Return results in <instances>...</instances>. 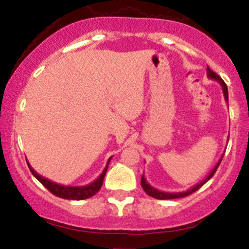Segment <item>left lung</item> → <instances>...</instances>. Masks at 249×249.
Returning a JSON list of instances; mask_svg holds the SVG:
<instances>
[{
    "mask_svg": "<svg viewBox=\"0 0 249 249\" xmlns=\"http://www.w3.org/2000/svg\"><path fill=\"white\" fill-rule=\"evenodd\" d=\"M207 75H208V78H209V79H212V80L218 81V83L220 84L221 88H223L224 97H225L226 103H228V105H229V92H228V86H226V84L224 83L223 79H221L220 76L218 75V74L214 73V71H212V69L209 68V67H208V68H207ZM223 157H224V156H223ZM223 157H221V158L219 159V161H218V163H216V165L214 166L213 170H212L211 173H209V175L207 176V178H204L203 181H201V182H199V183H197V185H195L194 187H192V189L187 190V191H183V192H163V191H159V190L154 189V187H152V186L149 185L148 182H147L146 178H144V176H143V175H142V178H141V185H142V189L144 190V192H146V194L148 195V196L153 197V198H157V199H174V198H181V197L189 196V195L194 194L195 191H197V190H198V189H201L202 186H203L204 183H206L207 181H208L209 178H211L212 176H213L214 174H215L216 169H218V166H219V164H220V161H221V159H223Z\"/></svg>",
    "mask_w": 249,
    "mask_h": 249,
    "instance_id": "left-lung-1",
    "label": "left lung"
}]
</instances>
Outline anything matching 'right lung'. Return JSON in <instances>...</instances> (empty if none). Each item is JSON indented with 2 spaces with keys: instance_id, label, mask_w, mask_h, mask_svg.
<instances>
[{
  "instance_id": "obj_1",
  "label": "right lung",
  "mask_w": 249,
  "mask_h": 249,
  "mask_svg": "<svg viewBox=\"0 0 249 249\" xmlns=\"http://www.w3.org/2000/svg\"><path fill=\"white\" fill-rule=\"evenodd\" d=\"M110 159H112V157L108 159L107 165H106V168L103 169L102 174H101V175L98 176V178H96L93 182L89 183V185H85V186H63V185H59V183H55V182H53V181L48 180V178H43V176L38 175V174L36 173L33 168H31V165L29 164L28 160H26V163H28L29 169H30V171L33 173V175L35 176V178H37V180L40 181L43 186H45L46 189H47L51 194H53L54 196L59 197V198L75 199V201H80V199L90 198V197L95 196V195L100 191V189L102 187L103 178H105L106 173H107V169H108V165H109Z\"/></svg>"
}]
</instances>
